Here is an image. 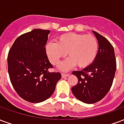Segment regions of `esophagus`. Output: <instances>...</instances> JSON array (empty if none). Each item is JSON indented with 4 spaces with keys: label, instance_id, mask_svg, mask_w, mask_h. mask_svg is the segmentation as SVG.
Listing matches in <instances>:
<instances>
[{
    "label": "esophagus",
    "instance_id": "1",
    "mask_svg": "<svg viewBox=\"0 0 124 124\" xmlns=\"http://www.w3.org/2000/svg\"><path fill=\"white\" fill-rule=\"evenodd\" d=\"M70 74H62V78H66L68 76H69Z\"/></svg>",
    "mask_w": 124,
    "mask_h": 124
}]
</instances>
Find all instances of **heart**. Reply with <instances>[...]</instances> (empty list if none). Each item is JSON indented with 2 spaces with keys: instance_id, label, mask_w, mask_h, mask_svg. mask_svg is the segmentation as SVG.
Instances as JSON below:
<instances>
[{
  "instance_id": "b5f03b06",
  "label": "heart",
  "mask_w": 124,
  "mask_h": 124,
  "mask_svg": "<svg viewBox=\"0 0 124 124\" xmlns=\"http://www.w3.org/2000/svg\"><path fill=\"white\" fill-rule=\"evenodd\" d=\"M99 43L93 35L75 33L64 34L58 37L57 42H48L45 46V53L50 63L56 65L60 60L66 56L70 57L59 65L62 71H68L76 64L86 68L96 58Z\"/></svg>"
}]
</instances>
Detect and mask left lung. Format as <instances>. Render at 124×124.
Instances as JSON below:
<instances>
[{
    "label": "left lung",
    "mask_w": 124,
    "mask_h": 124,
    "mask_svg": "<svg viewBox=\"0 0 124 124\" xmlns=\"http://www.w3.org/2000/svg\"><path fill=\"white\" fill-rule=\"evenodd\" d=\"M99 50L94 61L81 71H73L78 84L71 88L75 97L87 104H93L104 98L110 89L116 70L114 47L106 38L93 31Z\"/></svg>",
    "instance_id": "obj_1"
}]
</instances>
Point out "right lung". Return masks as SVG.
<instances>
[{
    "label": "right lung",
    "mask_w": 124,
    "mask_h": 124,
    "mask_svg": "<svg viewBox=\"0 0 124 124\" xmlns=\"http://www.w3.org/2000/svg\"><path fill=\"white\" fill-rule=\"evenodd\" d=\"M49 30L35 29L18 37L8 55V71L12 85L26 101L39 103L53 95L61 79L45 53Z\"/></svg>",
    "instance_id": "obj_1"
}]
</instances>
